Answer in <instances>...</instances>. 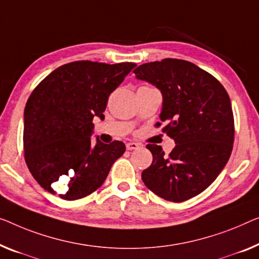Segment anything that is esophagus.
Returning a JSON list of instances; mask_svg holds the SVG:
<instances>
[{
	"label": "esophagus",
	"mask_w": 259,
	"mask_h": 259,
	"mask_svg": "<svg viewBox=\"0 0 259 259\" xmlns=\"http://www.w3.org/2000/svg\"><path fill=\"white\" fill-rule=\"evenodd\" d=\"M126 150H136L140 148V144L138 143H135V142H129L126 143Z\"/></svg>",
	"instance_id": "esophagus-1"
}]
</instances>
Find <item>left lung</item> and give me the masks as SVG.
<instances>
[{"label": "left lung", "mask_w": 259, "mask_h": 259, "mask_svg": "<svg viewBox=\"0 0 259 259\" xmlns=\"http://www.w3.org/2000/svg\"><path fill=\"white\" fill-rule=\"evenodd\" d=\"M134 73L161 92L160 119L167 123L163 133L176 142L168 156L159 145H146L153 160L142 172L143 183L167 201H186L218 178L231 154L235 126L228 93L186 60L166 58L143 64Z\"/></svg>", "instance_id": "8db88e82"}]
</instances>
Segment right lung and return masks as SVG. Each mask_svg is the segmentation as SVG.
Listing matches in <instances>:
<instances>
[{
    "label": "right lung",
    "instance_id": "obj_1",
    "mask_svg": "<svg viewBox=\"0 0 259 259\" xmlns=\"http://www.w3.org/2000/svg\"><path fill=\"white\" fill-rule=\"evenodd\" d=\"M135 66L73 61L50 73L31 93L24 109V158L45 191L73 201L105 183L125 145L99 140L92 144L93 118H105L108 98Z\"/></svg>",
    "mask_w": 259,
    "mask_h": 259
}]
</instances>
